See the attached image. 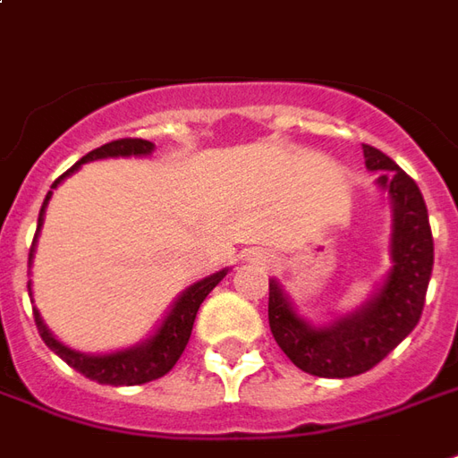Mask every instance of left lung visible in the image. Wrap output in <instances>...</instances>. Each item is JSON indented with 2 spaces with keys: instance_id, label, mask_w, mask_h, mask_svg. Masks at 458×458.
I'll return each mask as SVG.
<instances>
[{
  "instance_id": "8db88e82",
  "label": "left lung",
  "mask_w": 458,
  "mask_h": 458,
  "mask_svg": "<svg viewBox=\"0 0 458 458\" xmlns=\"http://www.w3.org/2000/svg\"><path fill=\"white\" fill-rule=\"evenodd\" d=\"M364 163L377 171V185L392 200V270L362 307L325 327L295 312L277 280H270L267 319L275 342L302 372L329 379L354 377L379 364L417 327L434 265L429 213L419 185L389 156L362 146Z\"/></svg>"
}]
</instances>
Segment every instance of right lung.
Segmentation results:
<instances>
[{"label": "right lung", "mask_w": 458, "mask_h": 458, "mask_svg": "<svg viewBox=\"0 0 458 458\" xmlns=\"http://www.w3.org/2000/svg\"><path fill=\"white\" fill-rule=\"evenodd\" d=\"M156 146L151 140L143 139H118L111 140V143H104L101 148H94L91 153H86L84 158L79 163H73L72 168L64 175H59L51 188L62 183L64 178L73 171H79L81 163L98 161V158H118V156H148ZM51 191L44 198V206L39 210V225H37V235H34V242L29 248V265H31V258H34V245H37V238H39L41 223H44V210L49 206ZM228 275V270H220V273H213L198 280L191 287H185L183 293L178 295V300L174 302V307L168 310V315L163 318L161 327L153 332V337H148L146 342H140L136 347H126V350L111 352V354H86V352H76L72 347H66L62 342L56 340L49 332V327L44 325L39 310H34V319H37V329H39L41 340L47 342L54 354H59L64 362L73 367L76 372H81L89 379H94L98 385H111V386H133V385H146V382H153L163 374H168L174 369V364L181 360L185 344L191 340V332H193V322H196L198 307L206 300L208 293L216 287V284ZM29 295H31V283H29Z\"/></svg>", "instance_id": "add662e5"}]
</instances>
